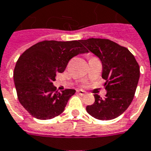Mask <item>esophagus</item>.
I'll return each mask as SVG.
<instances>
[{
    "mask_svg": "<svg viewBox=\"0 0 151 151\" xmlns=\"http://www.w3.org/2000/svg\"><path fill=\"white\" fill-rule=\"evenodd\" d=\"M78 94H80L81 96H84V95H86V94L87 93L86 91L82 90V89H79V90H78Z\"/></svg>",
    "mask_w": 151,
    "mask_h": 151,
    "instance_id": "esophagus-1",
    "label": "esophagus"
}]
</instances>
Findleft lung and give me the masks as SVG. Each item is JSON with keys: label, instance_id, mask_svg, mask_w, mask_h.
I'll list each match as a JSON object with an SVG mask.
<instances>
[{"label": "left lung", "instance_id": "left-lung-1", "mask_svg": "<svg viewBox=\"0 0 151 151\" xmlns=\"http://www.w3.org/2000/svg\"><path fill=\"white\" fill-rule=\"evenodd\" d=\"M80 42L101 60L102 78L106 81L105 97L94 94L95 102L86 107V111L97 119H115L132 102L139 79V65L126 47L111 40L91 38Z\"/></svg>", "mask_w": 151, "mask_h": 151}]
</instances>
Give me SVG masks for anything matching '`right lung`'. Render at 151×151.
<instances>
[{"label": "right lung", "instance_id": "1", "mask_svg": "<svg viewBox=\"0 0 151 151\" xmlns=\"http://www.w3.org/2000/svg\"><path fill=\"white\" fill-rule=\"evenodd\" d=\"M87 53L80 40L42 41L23 53L15 66L14 83L19 103L32 116L50 119L60 115L74 89L61 93L53 85L74 56Z\"/></svg>", "mask_w": 151, "mask_h": 151}]
</instances>
